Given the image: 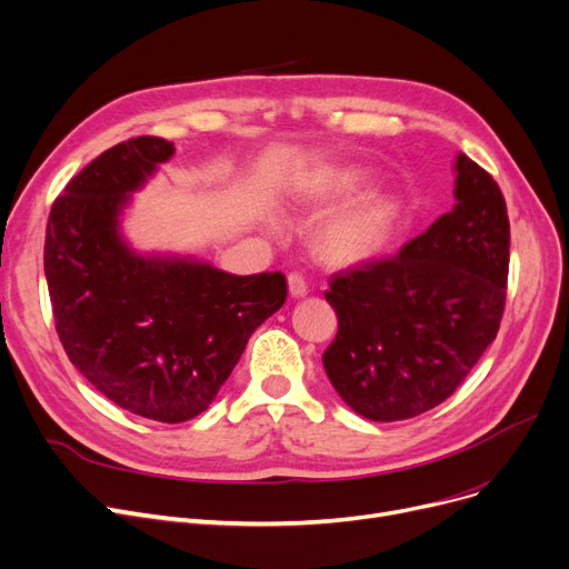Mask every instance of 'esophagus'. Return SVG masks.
I'll return each mask as SVG.
<instances>
[{"instance_id": "1", "label": "esophagus", "mask_w": 569, "mask_h": 569, "mask_svg": "<svg viewBox=\"0 0 569 569\" xmlns=\"http://www.w3.org/2000/svg\"><path fill=\"white\" fill-rule=\"evenodd\" d=\"M288 290L292 297H305L309 292V286H307V279L302 274H288Z\"/></svg>"}]
</instances>
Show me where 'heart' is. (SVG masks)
<instances>
[{
	"instance_id": "b5f03b06",
	"label": "heart",
	"mask_w": 569,
	"mask_h": 569,
	"mask_svg": "<svg viewBox=\"0 0 569 569\" xmlns=\"http://www.w3.org/2000/svg\"><path fill=\"white\" fill-rule=\"evenodd\" d=\"M357 187V177L337 172L327 177L316 196L335 200ZM399 202L392 196H367L327 219L316 232V249L332 262H360L376 256L392 237Z\"/></svg>"
}]
</instances>
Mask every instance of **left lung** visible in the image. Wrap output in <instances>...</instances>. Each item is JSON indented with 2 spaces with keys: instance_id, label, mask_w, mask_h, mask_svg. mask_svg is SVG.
Masks as SVG:
<instances>
[{
  "instance_id": "obj_1",
  "label": "left lung",
  "mask_w": 569,
  "mask_h": 569,
  "mask_svg": "<svg viewBox=\"0 0 569 569\" xmlns=\"http://www.w3.org/2000/svg\"><path fill=\"white\" fill-rule=\"evenodd\" d=\"M457 204L397 256L348 267L325 300L339 332L322 355L339 397L373 422L417 417L466 380L496 339L510 219L496 179L457 157Z\"/></svg>"
}]
</instances>
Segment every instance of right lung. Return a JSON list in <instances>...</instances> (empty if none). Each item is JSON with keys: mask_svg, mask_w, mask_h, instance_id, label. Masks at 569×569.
<instances>
[{"mask_svg": "<svg viewBox=\"0 0 569 569\" xmlns=\"http://www.w3.org/2000/svg\"><path fill=\"white\" fill-rule=\"evenodd\" d=\"M172 142L138 136L87 163L52 202L46 281L71 365L119 408L179 425L207 410L249 337L286 302V277L138 256L119 237L129 193Z\"/></svg>", "mask_w": 569, "mask_h": 569, "instance_id": "1", "label": "right lung"}]
</instances>
